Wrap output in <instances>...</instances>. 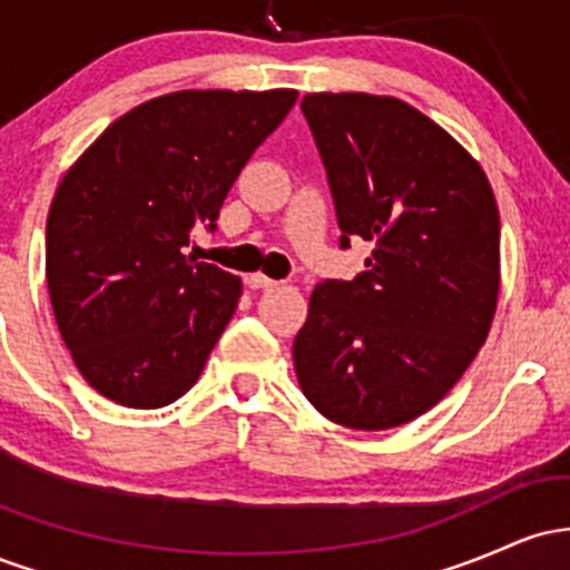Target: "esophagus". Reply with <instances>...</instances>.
Returning <instances> with one entry per match:
<instances>
[{"label": "esophagus", "mask_w": 570, "mask_h": 570, "mask_svg": "<svg viewBox=\"0 0 570 570\" xmlns=\"http://www.w3.org/2000/svg\"><path fill=\"white\" fill-rule=\"evenodd\" d=\"M248 289H273V286H278V281L267 278L265 273H252V276L246 278Z\"/></svg>", "instance_id": "1"}]
</instances>
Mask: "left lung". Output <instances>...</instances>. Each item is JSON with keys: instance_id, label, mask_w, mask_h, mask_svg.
<instances>
[{"instance_id": "obj_1", "label": "left lung", "mask_w": 570, "mask_h": 570, "mask_svg": "<svg viewBox=\"0 0 570 570\" xmlns=\"http://www.w3.org/2000/svg\"><path fill=\"white\" fill-rule=\"evenodd\" d=\"M299 107L335 198L340 246H375L356 278L313 289L292 348L299 389L340 426H402L453 389L493 324V187L448 130L399 98L307 94Z\"/></svg>"}]
</instances>
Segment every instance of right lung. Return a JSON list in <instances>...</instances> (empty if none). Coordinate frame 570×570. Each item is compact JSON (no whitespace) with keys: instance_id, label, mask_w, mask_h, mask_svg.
Wrapping results in <instances>:
<instances>
[{"instance_id":"add662e5","label":"right lung","mask_w":570,"mask_h":570,"mask_svg":"<svg viewBox=\"0 0 570 570\" xmlns=\"http://www.w3.org/2000/svg\"><path fill=\"white\" fill-rule=\"evenodd\" d=\"M297 90H176L104 130L63 174L45 276L80 375L122 407L187 394L240 299V278L185 254L214 230L254 149Z\"/></svg>"}]
</instances>
